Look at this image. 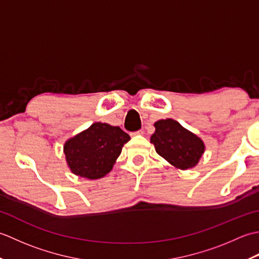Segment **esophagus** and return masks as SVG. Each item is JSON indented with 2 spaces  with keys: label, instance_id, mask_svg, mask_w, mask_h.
Here are the masks:
<instances>
[{
  "label": "esophagus",
  "instance_id": "esophagus-1",
  "mask_svg": "<svg viewBox=\"0 0 259 259\" xmlns=\"http://www.w3.org/2000/svg\"><path fill=\"white\" fill-rule=\"evenodd\" d=\"M138 135H144V130L140 129V130H137L135 133L131 134V136H138Z\"/></svg>",
  "mask_w": 259,
  "mask_h": 259
}]
</instances>
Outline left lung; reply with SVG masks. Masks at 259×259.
Masks as SVG:
<instances>
[{
  "mask_svg": "<svg viewBox=\"0 0 259 259\" xmlns=\"http://www.w3.org/2000/svg\"><path fill=\"white\" fill-rule=\"evenodd\" d=\"M155 126L156 131L150 142L159 156L183 170L196 166L205 151L200 138L172 119L159 120Z\"/></svg>",
  "mask_w": 259,
  "mask_h": 259,
  "instance_id": "8db88e82",
  "label": "left lung"
}]
</instances>
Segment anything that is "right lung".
I'll return each instance as SVG.
<instances>
[{
    "label": "right lung",
    "mask_w": 259,
    "mask_h": 259,
    "mask_svg": "<svg viewBox=\"0 0 259 259\" xmlns=\"http://www.w3.org/2000/svg\"><path fill=\"white\" fill-rule=\"evenodd\" d=\"M129 140L130 136L119 126L96 122L65 142L64 155L74 175L98 179L110 172Z\"/></svg>",
    "instance_id": "obj_1"
}]
</instances>
